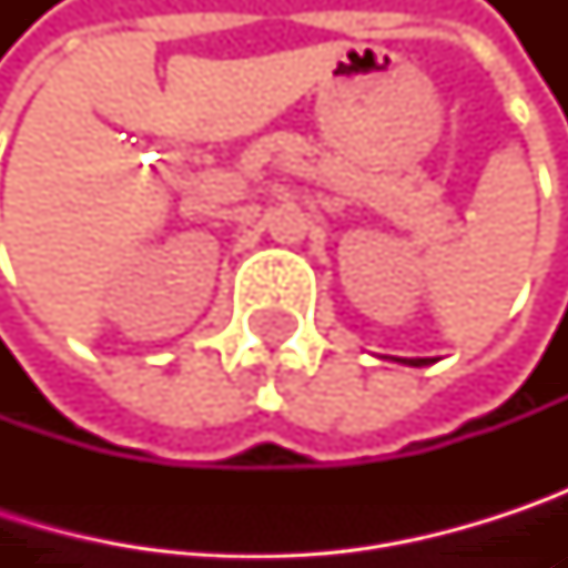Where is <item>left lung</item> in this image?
Here are the masks:
<instances>
[{
    "label": "left lung",
    "mask_w": 568,
    "mask_h": 568,
    "mask_svg": "<svg viewBox=\"0 0 568 568\" xmlns=\"http://www.w3.org/2000/svg\"><path fill=\"white\" fill-rule=\"evenodd\" d=\"M400 365H410V368H424V365H430V358H395Z\"/></svg>",
    "instance_id": "1"
}]
</instances>
